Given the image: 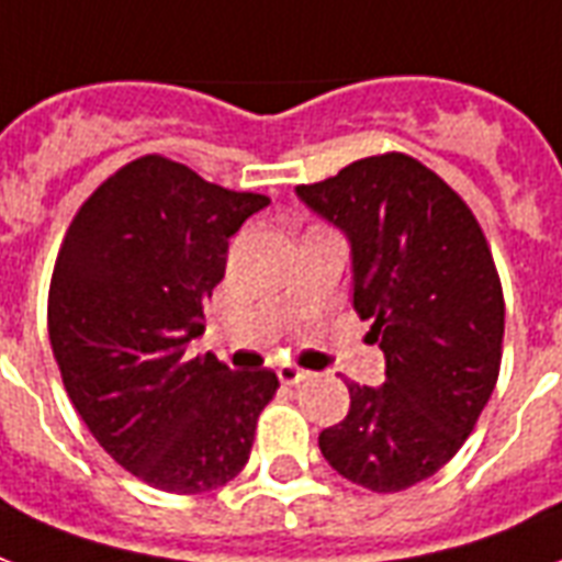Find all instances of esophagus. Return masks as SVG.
I'll use <instances>...</instances> for the list:
<instances>
[{
  "instance_id": "1",
  "label": "esophagus",
  "mask_w": 562,
  "mask_h": 562,
  "mask_svg": "<svg viewBox=\"0 0 562 562\" xmlns=\"http://www.w3.org/2000/svg\"><path fill=\"white\" fill-rule=\"evenodd\" d=\"M277 374H280V380L285 385H297L312 376L310 371H303V368H294V366H280V371H277Z\"/></svg>"
}]
</instances>
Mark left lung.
Here are the masks:
<instances>
[{"label": "left lung", "instance_id": "1", "mask_svg": "<svg viewBox=\"0 0 562 562\" xmlns=\"http://www.w3.org/2000/svg\"><path fill=\"white\" fill-rule=\"evenodd\" d=\"M350 244L353 310L371 318L385 383H348L345 422L318 436L333 469L401 492L474 430L501 368L504 294L481 224L430 167L385 153L294 188Z\"/></svg>", "mask_w": 562, "mask_h": 562}]
</instances>
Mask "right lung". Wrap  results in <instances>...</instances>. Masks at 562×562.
Here are the masks:
<instances>
[{"label":"right lung","instance_id":"add662e5","mask_svg":"<svg viewBox=\"0 0 562 562\" xmlns=\"http://www.w3.org/2000/svg\"><path fill=\"white\" fill-rule=\"evenodd\" d=\"M268 203L144 156L105 179L64 235L49 285L64 389L93 439L161 492L196 495L233 481L280 385L271 368L188 359L229 238Z\"/></svg>","mask_w":562,"mask_h":562}]
</instances>
